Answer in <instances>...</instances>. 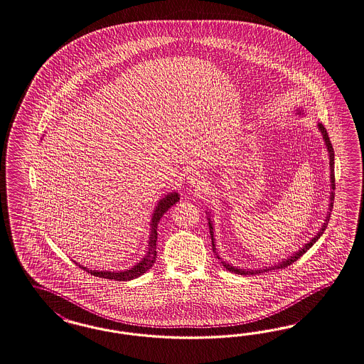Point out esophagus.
<instances>
[{"label": "esophagus", "instance_id": "34e87169", "mask_svg": "<svg viewBox=\"0 0 364 364\" xmlns=\"http://www.w3.org/2000/svg\"><path fill=\"white\" fill-rule=\"evenodd\" d=\"M187 181H188L189 186L193 187V188H203L204 184H205V177L204 175H201L199 172H193L192 175H189L187 177Z\"/></svg>", "mask_w": 364, "mask_h": 364}]
</instances>
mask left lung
I'll return each mask as SVG.
<instances>
[{"instance_id":"left-lung-1","label":"left lung","mask_w":364,"mask_h":364,"mask_svg":"<svg viewBox=\"0 0 364 364\" xmlns=\"http://www.w3.org/2000/svg\"><path fill=\"white\" fill-rule=\"evenodd\" d=\"M301 112H302V110L299 109V114H301ZM317 127H318V130H320V133H321V136H323V139H324V144H326L328 157H329V169H331V175H329L331 176L329 205H328V213H326V220H324L323 226L320 228V231H318L317 235H314V238L311 239L308 243H305V246L301 247L300 250L296 251L293 255H290L288 258L279 261L278 264H272V266H264V267H258V269H240L238 266H232V264H228L226 261H223V259L219 257V254L216 252L215 238H213V220H211V215L205 211V213H207V220H208V227H210V234H211V240H213V252H215L216 258L220 261V264H223L225 269L228 270V272L235 273V274H240V276H255V274H262V273L270 272V270H276V269H285V267H288L289 264L296 262V261L300 258L301 255H304L306 251L309 250V249L314 246V243L318 240V238L324 234L326 226H328V222H329V218H331V211H332V208H333V200H335V193H333V191H335V151H333L331 139L328 137V133H326V129L324 127V125L320 124V122H317Z\"/></svg>"}]
</instances>
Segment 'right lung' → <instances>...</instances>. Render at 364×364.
<instances>
[{"label": "right lung", "instance_id": "1", "mask_svg": "<svg viewBox=\"0 0 364 364\" xmlns=\"http://www.w3.org/2000/svg\"><path fill=\"white\" fill-rule=\"evenodd\" d=\"M180 200V195L177 192H169L166 195H164L160 200L157 201V205L154 208V211L151 213V231H149V240H148V247L145 255L141 258V261L129 267L125 270H119V272H109V270H90L86 266L79 264V267H82L83 270L88 272L92 276L100 277V278H107V279H115V281H130L134 279L137 277L142 276L144 273H146L151 269L153 264L156 262L157 258V251H156V242H157V226L160 219L163 218L164 213H166L173 204Z\"/></svg>", "mask_w": 364, "mask_h": 364}]
</instances>
